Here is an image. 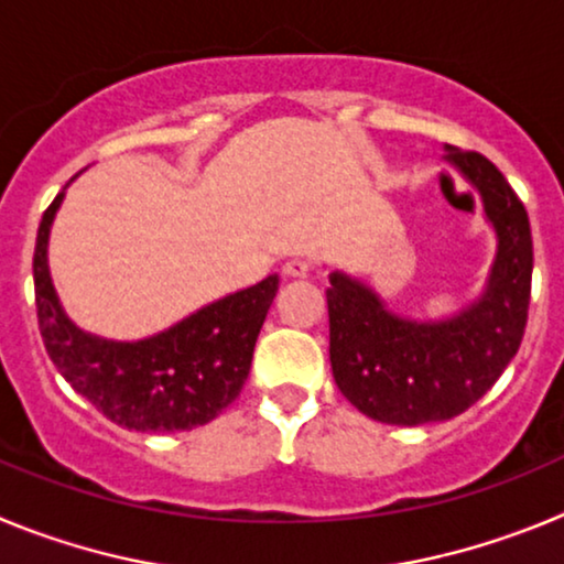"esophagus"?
I'll return each mask as SVG.
<instances>
[{
	"label": "esophagus",
	"instance_id": "34e87169",
	"mask_svg": "<svg viewBox=\"0 0 564 564\" xmlns=\"http://www.w3.org/2000/svg\"><path fill=\"white\" fill-rule=\"evenodd\" d=\"M282 273L288 279H307L311 276V262H305V259H288L285 265H282Z\"/></svg>",
	"mask_w": 564,
	"mask_h": 564
}]
</instances>
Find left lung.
Listing matches in <instances>:
<instances>
[{"label": "left lung", "instance_id": "left-lung-1", "mask_svg": "<svg viewBox=\"0 0 564 564\" xmlns=\"http://www.w3.org/2000/svg\"><path fill=\"white\" fill-rule=\"evenodd\" d=\"M443 149L477 188L495 228V262L480 296L446 318H410L350 273L330 271L327 288L338 390L358 412L395 426L449 421L480 401L520 350L528 322L534 242L525 206L488 158Z\"/></svg>", "mask_w": 564, "mask_h": 564}]
</instances>
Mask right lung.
I'll return each mask as SVG.
<instances>
[{
	"label": "right lung",
	"instance_id": "obj_1",
	"mask_svg": "<svg viewBox=\"0 0 564 564\" xmlns=\"http://www.w3.org/2000/svg\"><path fill=\"white\" fill-rule=\"evenodd\" d=\"M64 188L44 212L33 253L39 330L47 356L78 395L123 430L163 435L214 421L242 392L279 276L273 273L246 291L228 293L138 341L82 330L62 307L47 265L50 228Z\"/></svg>",
	"mask_w": 564,
	"mask_h": 564
}]
</instances>
